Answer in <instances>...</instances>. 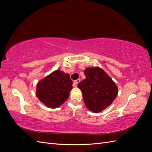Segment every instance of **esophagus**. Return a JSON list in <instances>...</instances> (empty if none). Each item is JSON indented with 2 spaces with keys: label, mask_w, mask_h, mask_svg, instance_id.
Listing matches in <instances>:
<instances>
[{
  "label": "esophagus",
  "mask_w": 152,
  "mask_h": 152,
  "mask_svg": "<svg viewBox=\"0 0 152 152\" xmlns=\"http://www.w3.org/2000/svg\"><path fill=\"white\" fill-rule=\"evenodd\" d=\"M80 82V79H78L76 80H75L74 82H73V87H77V84H79Z\"/></svg>",
  "instance_id": "esophagus-1"
}]
</instances>
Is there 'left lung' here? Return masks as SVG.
Here are the masks:
<instances>
[{"label":"left lung","mask_w":152,"mask_h":152,"mask_svg":"<svg viewBox=\"0 0 152 152\" xmlns=\"http://www.w3.org/2000/svg\"><path fill=\"white\" fill-rule=\"evenodd\" d=\"M84 74L86 78L78 84L84 103L90 111L101 112L116 98L117 86L107 73L98 66L86 68Z\"/></svg>","instance_id":"1"}]
</instances>
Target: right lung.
Masks as SVG:
<instances>
[{"label": "right lung", "instance_id": "obj_1", "mask_svg": "<svg viewBox=\"0 0 152 152\" xmlns=\"http://www.w3.org/2000/svg\"><path fill=\"white\" fill-rule=\"evenodd\" d=\"M72 88L69 74L57 70L38 82L36 96L46 107L55 108L66 102Z\"/></svg>", "mask_w": 152, "mask_h": 152}]
</instances>
